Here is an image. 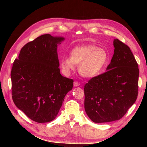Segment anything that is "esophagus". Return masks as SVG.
Returning <instances> with one entry per match:
<instances>
[{"label":"esophagus","instance_id":"esophagus-1","mask_svg":"<svg viewBox=\"0 0 147 147\" xmlns=\"http://www.w3.org/2000/svg\"><path fill=\"white\" fill-rule=\"evenodd\" d=\"M79 85H80V83L79 82H77V81H74V86H78Z\"/></svg>","mask_w":147,"mask_h":147}]
</instances>
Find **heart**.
<instances>
[{
	"mask_svg": "<svg viewBox=\"0 0 147 147\" xmlns=\"http://www.w3.org/2000/svg\"><path fill=\"white\" fill-rule=\"evenodd\" d=\"M109 60L107 51L92 45L78 46L70 52V57L61 59V67L66 74H69L79 64V72L84 78H93L101 73Z\"/></svg>",
	"mask_w": 147,
	"mask_h": 147,
	"instance_id": "b5f03b06",
	"label": "heart"
}]
</instances>
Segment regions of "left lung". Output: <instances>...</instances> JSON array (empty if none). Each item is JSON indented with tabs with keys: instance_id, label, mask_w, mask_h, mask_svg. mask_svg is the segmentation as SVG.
<instances>
[{
	"instance_id": "8db88e82",
	"label": "left lung",
	"mask_w": 147,
	"mask_h": 147,
	"mask_svg": "<svg viewBox=\"0 0 147 147\" xmlns=\"http://www.w3.org/2000/svg\"><path fill=\"white\" fill-rule=\"evenodd\" d=\"M114 53L107 71L84 85V109L95 123L121 119L137 99L139 68L127 45L114 40Z\"/></svg>"
}]
</instances>
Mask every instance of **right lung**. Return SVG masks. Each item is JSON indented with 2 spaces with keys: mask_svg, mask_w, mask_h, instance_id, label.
I'll return each instance as SVG.
<instances>
[{
  "mask_svg": "<svg viewBox=\"0 0 147 147\" xmlns=\"http://www.w3.org/2000/svg\"><path fill=\"white\" fill-rule=\"evenodd\" d=\"M64 40L49 34L37 37L21 48L11 73L15 105L37 123L55 119L73 80L61 76L57 46Z\"/></svg>",
  "mask_w": 147,
  "mask_h": 147,
  "instance_id": "right-lung-1",
  "label": "right lung"
}]
</instances>
